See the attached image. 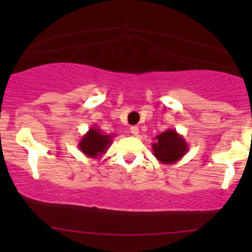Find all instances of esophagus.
Wrapping results in <instances>:
<instances>
[{
	"instance_id": "1",
	"label": "esophagus",
	"mask_w": 252,
	"mask_h": 252,
	"mask_svg": "<svg viewBox=\"0 0 252 252\" xmlns=\"http://www.w3.org/2000/svg\"><path fill=\"white\" fill-rule=\"evenodd\" d=\"M130 132H131L132 135H135V136H137L138 134H140V129H138V126H131V128H130Z\"/></svg>"
}]
</instances>
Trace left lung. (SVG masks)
I'll list each match as a JSON object with an SVG mask.
<instances>
[{"mask_svg": "<svg viewBox=\"0 0 252 252\" xmlns=\"http://www.w3.org/2000/svg\"><path fill=\"white\" fill-rule=\"evenodd\" d=\"M153 142V155L163 164H173L180 161L189 152V144L184 136L175 129H167L155 137Z\"/></svg>", "mask_w": 252, "mask_h": 252, "instance_id": "8db88e82", "label": "left lung"}]
</instances>
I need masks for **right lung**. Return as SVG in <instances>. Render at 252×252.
<instances>
[{
    "mask_svg": "<svg viewBox=\"0 0 252 252\" xmlns=\"http://www.w3.org/2000/svg\"><path fill=\"white\" fill-rule=\"evenodd\" d=\"M116 135H105L94 124L89 131L80 138L78 148L84 155L91 158H100L108 152L112 143V138Z\"/></svg>",
    "mask_w": 252,
    "mask_h": 252,
    "instance_id": "add662e5",
    "label": "right lung"
}]
</instances>
